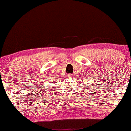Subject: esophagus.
<instances>
[{"label": "esophagus", "mask_w": 131, "mask_h": 131, "mask_svg": "<svg viewBox=\"0 0 131 131\" xmlns=\"http://www.w3.org/2000/svg\"><path fill=\"white\" fill-rule=\"evenodd\" d=\"M72 76H73V74H68V77L70 79H71L72 78Z\"/></svg>", "instance_id": "1"}]
</instances>
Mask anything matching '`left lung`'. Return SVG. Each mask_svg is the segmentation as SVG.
<instances>
[{
  "label": "left lung",
  "instance_id": "left-lung-1",
  "mask_svg": "<svg viewBox=\"0 0 131 131\" xmlns=\"http://www.w3.org/2000/svg\"><path fill=\"white\" fill-rule=\"evenodd\" d=\"M93 86H94L93 84ZM90 89H91V88H90ZM93 90H94V89H93ZM90 91H91V90H90Z\"/></svg>",
  "mask_w": 131,
  "mask_h": 131
}]
</instances>
